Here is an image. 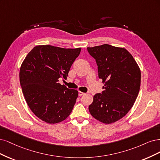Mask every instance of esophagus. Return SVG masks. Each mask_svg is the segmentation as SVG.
<instances>
[{"label": "esophagus", "instance_id": "obj_1", "mask_svg": "<svg viewBox=\"0 0 160 160\" xmlns=\"http://www.w3.org/2000/svg\"><path fill=\"white\" fill-rule=\"evenodd\" d=\"M84 92H81V91H78V95L80 96H82V95H84Z\"/></svg>", "mask_w": 160, "mask_h": 160}]
</instances>
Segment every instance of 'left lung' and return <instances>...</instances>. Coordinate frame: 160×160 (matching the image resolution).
Wrapping results in <instances>:
<instances>
[{
    "mask_svg": "<svg viewBox=\"0 0 160 160\" xmlns=\"http://www.w3.org/2000/svg\"><path fill=\"white\" fill-rule=\"evenodd\" d=\"M87 50L96 60L98 77L104 84V91L94 95L88 109L95 119L110 124L126 116L134 104L140 88V69L123 48L105 44Z\"/></svg>",
    "mask_w": 160,
    "mask_h": 160,
    "instance_id": "left-lung-1",
    "label": "left lung"
}]
</instances>
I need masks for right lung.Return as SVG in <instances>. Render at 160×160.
<instances>
[{
    "mask_svg": "<svg viewBox=\"0 0 160 160\" xmlns=\"http://www.w3.org/2000/svg\"><path fill=\"white\" fill-rule=\"evenodd\" d=\"M80 51L81 48L39 45L24 60L19 73L20 86L30 109L42 121L59 123L70 114L78 92L58 82L68 76Z\"/></svg>",
    "mask_w": 160,
    "mask_h": 160,
    "instance_id": "obj_1",
    "label": "right lung"
}]
</instances>
